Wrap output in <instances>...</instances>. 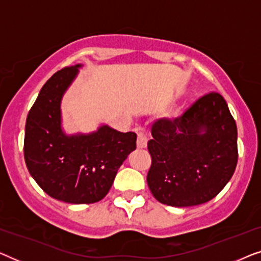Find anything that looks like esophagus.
<instances>
[{"mask_svg":"<svg viewBox=\"0 0 261 261\" xmlns=\"http://www.w3.org/2000/svg\"><path fill=\"white\" fill-rule=\"evenodd\" d=\"M147 146V138L144 134V132H139L138 133V140H137V147L138 148H145Z\"/></svg>","mask_w":261,"mask_h":261,"instance_id":"obj_1","label":"esophagus"}]
</instances>
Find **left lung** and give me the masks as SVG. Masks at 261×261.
Returning a JSON list of instances; mask_svg holds the SVG:
<instances>
[{"label":"left lung","instance_id":"left-lung-1","mask_svg":"<svg viewBox=\"0 0 261 261\" xmlns=\"http://www.w3.org/2000/svg\"><path fill=\"white\" fill-rule=\"evenodd\" d=\"M148 152L147 184L156 201L192 206L210 201L226 187L238 164V129L217 92L197 99L177 119L156 120Z\"/></svg>","mask_w":261,"mask_h":261}]
</instances>
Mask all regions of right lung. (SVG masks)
<instances>
[{
  "label": "right lung",
  "mask_w": 261,
  "mask_h": 261,
  "mask_svg": "<svg viewBox=\"0 0 261 261\" xmlns=\"http://www.w3.org/2000/svg\"><path fill=\"white\" fill-rule=\"evenodd\" d=\"M81 67H65L44 84L28 113L23 145L27 169L39 187L52 198L72 204L101 201L137 148V134L108 124L89 134L64 132L62 99Z\"/></svg>",
  "instance_id": "right-lung-1"
}]
</instances>
